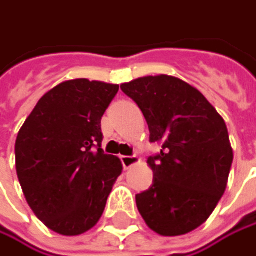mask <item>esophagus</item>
I'll use <instances>...</instances> for the list:
<instances>
[{"instance_id":"1","label":"esophagus","mask_w":256,"mask_h":256,"mask_svg":"<svg viewBox=\"0 0 256 256\" xmlns=\"http://www.w3.org/2000/svg\"><path fill=\"white\" fill-rule=\"evenodd\" d=\"M140 162V159L136 156H121V164L124 166V170H129L134 165H136Z\"/></svg>"}]
</instances>
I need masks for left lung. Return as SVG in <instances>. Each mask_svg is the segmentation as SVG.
Masks as SVG:
<instances>
[{
	"mask_svg": "<svg viewBox=\"0 0 256 256\" xmlns=\"http://www.w3.org/2000/svg\"><path fill=\"white\" fill-rule=\"evenodd\" d=\"M142 110L150 141L159 154L148 158L153 184L136 195L138 210L154 232L174 237L201 226L225 194L232 148L224 118L188 82L146 76L121 85Z\"/></svg>",
	"mask_w": 256,
	"mask_h": 256,
	"instance_id": "obj_1",
	"label": "left lung"
}]
</instances>
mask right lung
I'll use <instances>...</instances> for the list:
<instances>
[{"label":"right lung","instance_id":"obj_1","mask_svg":"<svg viewBox=\"0 0 256 256\" xmlns=\"http://www.w3.org/2000/svg\"><path fill=\"white\" fill-rule=\"evenodd\" d=\"M118 85L66 80L36 104L16 138V172L34 214L61 236L91 230L122 171L102 150V116Z\"/></svg>","mask_w":256,"mask_h":256}]
</instances>
